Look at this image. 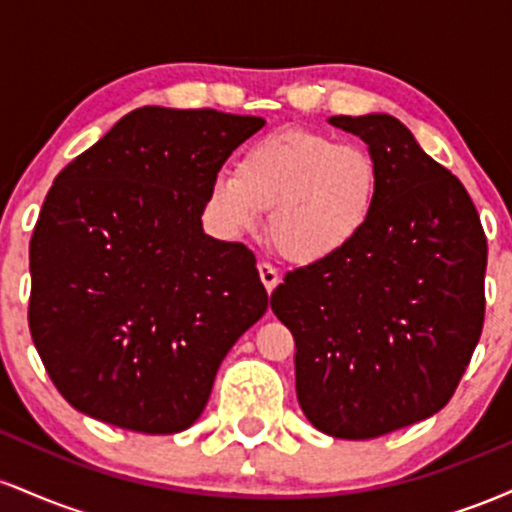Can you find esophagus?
<instances>
[{"instance_id":"1","label":"esophagus","mask_w":512,"mask_h":512,"mask_svg":"<svg viewBox=\"0 0 512 512\" xmlns=\"http://www.w3.org/2000/svg\"><path fill=\"white\" fill-rule=\"evenodd\" d=\"M257 272H260V279H262V284H264V289H267V293H272L276 286H279V281H281L279 272H276V269L269 262L257 264Z\"/></svg>"}]
</instances>
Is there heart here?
Masks as SVG:
<instances>
[{"mask_svg": "<svg viewBox=\"0 0 512 512\" xmlns=\"http://www.w3.org/2000/svg\"><path fill=\"white\" fill-rule=\"evenodd\" d=\"M380 168L363 144L286 127L255 139L236 170L211 180V209L228 233H252L269 211V238L286 260L317 264L349 250L375 214Z\"/></svg>", "mask_w": 512, "mask_h": 512, "instance_id": "b5f03b06", "label": "heart"}]
</instances>
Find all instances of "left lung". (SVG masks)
I'll return each mask as SVG.
<instances>
[{
  "label": "left lung",
  "mask_w": 512,
  "mask_h": 512,
  "mask_svg": "<svg viewBox=\"0 0 512 512\" xmlns=\"http://www.w3.org/2000/svg\"><path fill=\"white\" fill-rule=\"evenodd\" d=\"M380 168L375 214L332 260L284 276L274 315L296 342L317 431L368 440L450 402L484 327L486 236L467 190L397 117L337 115Z\"/></svg>",
  "instance_id": "8db88e82"
}]
</instances>
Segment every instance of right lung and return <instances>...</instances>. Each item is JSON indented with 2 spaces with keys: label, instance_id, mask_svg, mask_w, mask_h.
Masks as SVG:
<instances>
[{
  "label": "right lung",
  "instance_id": "1",
  "mask_svg": "<svg viewBox=\"0 0 512 512\" xmlns=\"http://www.w3.org/2000/svg\"><path fill=\"white\" fill-rule=\"evenodd\" d=\"M262 117L146 105L52 182L31 238L28 327L93 419L178 433L267 310L255 255L204 233L211 180Z\"/></svg>",
  "mask_w": 512,
  "mask_h": 512
}]
</instances>
